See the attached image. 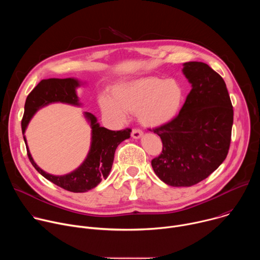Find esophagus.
<instances>
[{
    "instance_id": "esophagus-1",
    "label": "esophagus",
    "mask_w": 260,
    "mask_h": 260,
    "mask_svg": "<svg viewBox=\"0 0 260 260\" xmlns=\"http://www.w3.org/2000/svg\"><path fill=\"white\" fill-rule=\"evenodd\" d=\"M132 137L134 139H136V140H139V139H141L143 137V132L140 131V129H133Z\"/></svg>"
}]
</instances>
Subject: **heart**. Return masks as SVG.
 I'll use <instances>...</instances> for the list:
<instances>
[{
  "mask_svg": "<svg viewBox=\"0 0 260 260\" xmlns=\"http://www.w3.org/2000/svg\"><path fill=\"white\" fill-rule=\"evenodd\" d=\"M183 101L184 89L177 80L149 76L118 83L113 96L104 94L100 106L103 114L116 123H124L131 112L138 113L145 126L159 127L177 117Z\"/></svg>",
  "mask_w": 260,
  "mask_h": 260,
  "instance_id": "b5f03b06",
  "label": "heart"
}]
</instances>
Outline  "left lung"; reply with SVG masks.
Instances as JSON below:
<instances>
[{"instance_id":"1","label":"left lung","mask_w":260,"mask_h":260,"mask_svg":"<svg viewBox=\"0 0 260 260\" xmlns=\"http://www.w3.org/2000/svg\"><path fill=\"white\" fill-rule=\"evenodd\" d=\"M191 84L179 115L153 129L162 152L152 159L156 176L174 187L192 186L209 177L229 153L234 110L226 84L207 63L184 62Z\"/></svg>"}]
</instances>
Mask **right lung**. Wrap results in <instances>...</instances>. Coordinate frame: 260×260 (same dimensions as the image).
Listing matches in <instances>:
<instances>
[{"instance_id": "right-lung-1", "label": "right lung", "mask_w": 260, "mask_h": 260, "mask_svg": "<svg viewBox=\"0 0 260 260\" xmlns=\"http://www.w3.org/2000/svg\"><path fill=\"white\" fill-rule=\"evenodd\" d=\"M84 84L85 82H82L77 78L43 79L27 95L24 105V114L21 121V129L26 146L27 156L34 168L44 178L71 192H86L96 187L102 180L108 178L111 169H112L116 148L121 142L129 139L132 129L110 131L101 126L98 122V118L93 114L84 112V117L91 128L88 153L83 162L76 170L60 176L51 175L43 171L35 162L29 152L24 133L32 116L45 106L54 103H62L81 107L82 104L77 95V88Z\"/></svg>"}]
</instances>
